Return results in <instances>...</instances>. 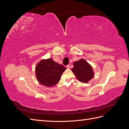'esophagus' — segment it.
I'll list each match as a JSON object with an SVG mask.
<instances>
[{"mask_svg": "<svg viewBox=\"0 0 129 129\" xmlns=\"http://www.w3.org/2000/svg\"><path fill=\"white\" fill-rule=\"evenodd\" d=\"M66 68H67V69H70V68H71V67H70L69 65H67V66H66Z\"/></svg>", "mask_w": 129, "mask_h": 129, "instance_id": "esophagus-1", "label": "esophagus"}]
</instances>
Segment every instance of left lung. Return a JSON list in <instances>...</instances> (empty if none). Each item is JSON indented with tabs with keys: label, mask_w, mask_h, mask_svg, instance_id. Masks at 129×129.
I'll list each match as a JSON object with an SVG mask.
<instances>
[{
	"label": "left lung",
	"mask_w": 129,
	"mask_h": 129,
	"mask_svg": "<svg viewBox=\"0 0 129 129\" xmlns=\"http://www.w3.org/2000/svg\"><path fill=\"white\" fill-rule=\"evenodd\" d=\"M74 67L72 71L75 74L77 79L82 83H88L94 76L92 66L84 59H80L73 63Z\"/></svg>",
	"instance_id": "1"
}]
</instances>
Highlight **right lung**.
I'll list each match as a JSON object with an SVG mask.
<instances>
[{"mask_svg":"<svg viewBox=\"0 0 129 129\" xmlns=\"http://www.w3.org/2000/svg\"><path fill=\"white\" fill-rule=\"evenodd\" d=\"M66 68L54 61L51 58L43 59L37 64L36 77L40 84L46 87H53L60 81Z\"/></svg>","mask_w":129,"mask_h":129,"instance_id":"add662e5","label":"right lung"}]
</instances>
